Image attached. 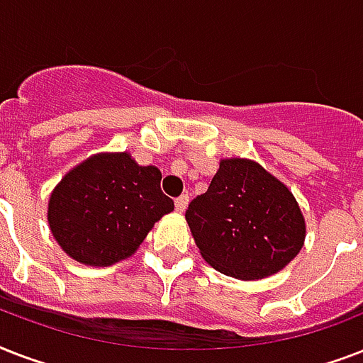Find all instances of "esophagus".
<instances>
[{
  "instance_id": "1",
  "label": "esophagus",
  "mask_w": 363,
  "mask_h": 363,
  "mask_svg": "<svg viewBox=\"0 0 363 363\" xmlns=\"http://www.w3.org/2000/svg\"><path fill=\"white\" fill-rule=\"evenodd\" d=\"M188 201H190V198H188L186 194H182V196H179V198L175 199V209L179 211V213H182V211H184L188 207Z\"/></svg>"
}]
</instances>
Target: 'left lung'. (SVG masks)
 Masks as SVG:
<instances>
[{"label":"left lung","instance_id":"1","mask_svg":"<svg viewBox=\"0 0 363 363\" xmlns=\"http://www.w3.org/2000/svg\"><path fill=\"white\" fill-rule=\"evenodd\" d=\"M186 222L207 264L245 281L281 271L301 250L305 220L281 181L250 160H222Z\"/></svg>","mask_w":363,"mask_h":363}]
</instances>
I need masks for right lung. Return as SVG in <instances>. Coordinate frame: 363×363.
Instances as JSON below:
<instances>
[{"label": "right lung", "instance_id": "right-lung-1", "mask_svg": "<svg viewBox=\"0 0 363 363\" xmlns=\"http://www.w3.org/2000/svg\"><path fill=\"white\" fill-rule=\"evenodd\" d=\"M154 165L130 154H99L62 179L50 196L54 239L77 262L107 267L135 252L154 222L173 211Z\"/></svg>", "mask_w": 363, "mask_h": 363}]
</instances>
